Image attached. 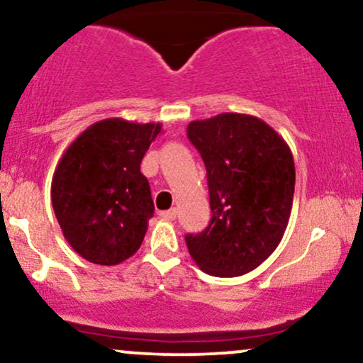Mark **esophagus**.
<instances>
[{
	"instance_id": "1",
	"label": "esophagus",
	"mask_w": 363,
	"mask_h": 363,
	"mask_svg": "<svg viewBox=\"0 0 363 363\" xmlns=\"http://www.w3.org/2000/svg\"><path fill=\"white\" fill-rule=\"evenodd\" d=\"M160 216H162V218H164V220H169V222H172V220H176L177 210H176V208H172V210L160 211Z\"/></svg>"
}]
</instances>
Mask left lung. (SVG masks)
I'll use <instances>...</instances> for the list:
<instances>
[{
  "mask_svg": "<svg viewBox=\"0 0 363 363\" xmlns=\"http://www.w3.org/2000/svg\"><path fill=\"white\" fill-rule=\"evenodd\" d=\"M187 138L201 155L211 220L187 234L191 257L211 277H240L268 259L290 220L295 165L289 145L249 114L193 121Z\"/></svg>",
  "mask_w": 363,
  "mask_h": 363,
  "instance_id": "left-lung-1",
  "label": "left lung"
}]
</instances>
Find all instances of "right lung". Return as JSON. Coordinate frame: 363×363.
<instances>
[{
	"mask_svg": "<svg viewBox=\"0 0 363 363\" xmlns=\"http://www.w3.org/2000/svg\"><path fill=\"white\" fill-rule=\"evenodd\" d=\"M160 133V123L102 119L61 157L52 208L65 239L86 261L119 264L140 249L155 211L140 165Z\"/></svg>",
	"mask_w": 363,
	"mask_h": 363,
	"instance_id": "obj_1",
	"label": "right lung"
}]
</instances>
